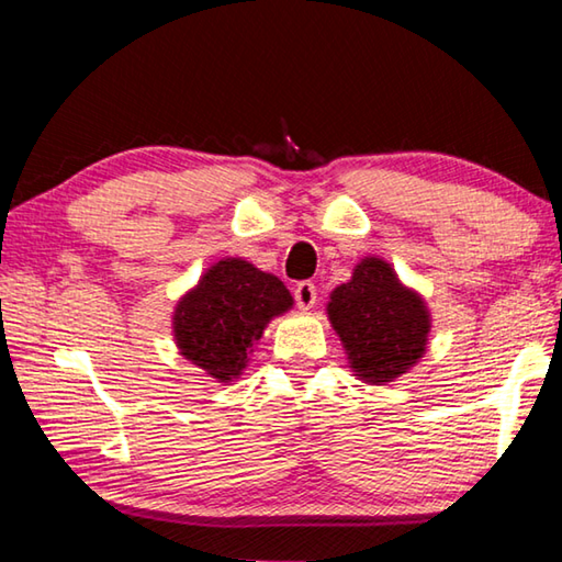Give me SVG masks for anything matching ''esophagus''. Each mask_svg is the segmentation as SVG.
Returning <instances> with one entry per match:
<instances>
[{
  "label": "esophagus",
  "instance_id": "1",
  "mask_svg": "<svg viewBox=\"0 0 562 562\" xmlns=\"http://www.w3.org/2000/svg\"><path fill=\"white\" fill-rule=\"evenodd\" d=\"M294 302H297L302 310H310L312 304L317 302V288H315V282H312V280H302V282L294 284Z\"/></svg>",
  "mask_w": 562,
  "mask_h": 562
}]
</instances>
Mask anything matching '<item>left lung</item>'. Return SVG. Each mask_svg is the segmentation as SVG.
I'll use <instances>...</instances> for the list:
<instances>
[{"label":"left lung","mask_w":562,"mask_h":562,"mask_svg":"<svg viewBox=\"0 0 562 562\" xmlns=\"http://www.w3.org/2000/svg\"><path fill=\"white\" fill-rule=\"evenodd\" d=\"M329 319L357 376L392 382L424 355L429 315L422 297L402 288L384 260L367 258L347 284L331 292Z\"/></svg>","instance_id":"obj_1"}]
</instances>
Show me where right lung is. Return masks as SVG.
<instances>
[{
  "label": "right lung",
  "instance_id": "add662e5",
  "mask_svg": "<svg viewBox=\"0 0 562 562\" xmlns=\"http://www.w3.org/2000/svg\"><path fill=\"white\" fill-rule=\"evenodd\" d=\"M290 307V292L274 274L245 260H221L178 304V347L207 374L231 382L265 325Z\"/></svg>",
  "mask_w": 562,
  "mask_h": 562
}]
</instances>
